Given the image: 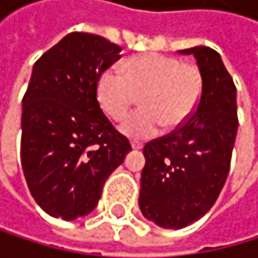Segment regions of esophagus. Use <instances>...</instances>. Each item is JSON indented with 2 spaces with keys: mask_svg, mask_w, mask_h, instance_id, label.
I'll return each instance as SVG.
<instances>
[{
  "mask_svg": "<svg viewBox=\"0 0 258 258\" xmlns=\"http://www.w3.org/2000/svg\"><path fill=\"white\" fill-rule=\"evenodd\" d=\"M142 147H144V145H142L141 142H136V141L132 142V148H133V150H141Z\"/></svg>",
  "mask_w": 258,
  "mask_h": 258,
  "instance_id": "esophagus-1",
  "label": "esophagus"
}]
</instances>
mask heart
<instances>
[{"instance_id":"heart-1","label":"heart","mask_w":258,"mask_h":258,"mask_svg":"<svg viewBox=\"0 0 258 258\" xmlns=\"http://www.w3.org/2000/svg\"><path fill=\"white\" fill-rule=\"evenodd\" d=\"M122 73L106 69L97 82V99L106 114L122 119L141 96L142 108L120 123L132 139H148L165 125L176 128L192 116L201 96V74L194 64L162 54L128 58Z\"/></svg>"}]
</instances>
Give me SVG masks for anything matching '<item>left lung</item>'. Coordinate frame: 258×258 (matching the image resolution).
<instances>
[{
    "instance_id": "obj_1",
    "label": "left lung",
    "mask_w": 258,
    "mask_h": 258,
    "mask_svg": "<svg viewBox=\"0 0 258 258\" xmlns=\"http://www.w3.org/2000/svg\"><path fill=\"white\" fill-rule=\"evenodd\" d=\"M194 55L201 74L197 111L170 135L145 144L139 207L164 229L198 221L217 201L231 167L237 136V88L212 47L178 51Z\"/></svg>"
}]
</instances>
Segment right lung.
I'll use <instances>...</instances> for the list:
<instances>
[{
	"mask_svg": "<svg viewBox=\"0 0 258 258\" xmlns=\"http://www.w3.org/2000/svg\"><path fill=\"white\" fill-rule=\"evenodd\" d=\"M122 47L73 32L34 64L23 97L21 167L34 200L66 221L96 209L103 184L132 145L97 102L100 74Z\"/></svg>",
	"mask_w": 258,
	"mask_h": 258,
	"instance_id": "add662e5",
	"label": "right lung"
}]
</instances>
